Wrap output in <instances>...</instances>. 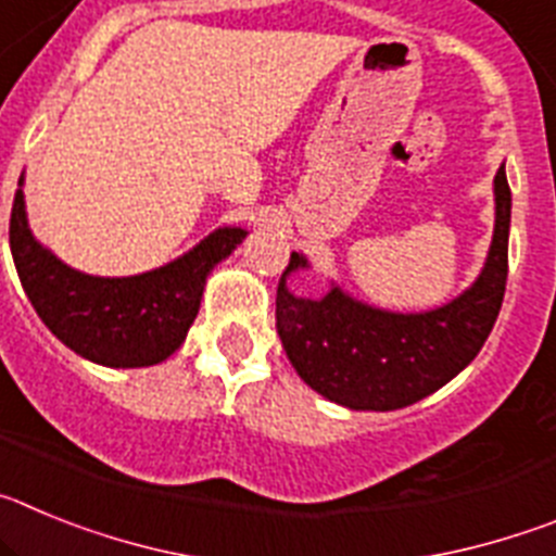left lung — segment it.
Wrapping results in <instances>:
<instances>
[{"instance_id":"8db88e82","label":"left lung","mask_w":556,"mask_h":556,"mask_svg":"<svg viewBox=\"0 0 556 556\" xmlns=\"http://www.w3.org/2000/svg\"><path fill=\"white\" fill-rule=\"evenodd\" d=\"M495 225L484 267L462 294L429 312H390L356 301L339 283L323 298L289 289V275L312 269L292 253L275 298V326L298 376L353 412H392L445 387L481 351L507 287L513 194L507 169L493 180Z\"/></svg>"}]
</instances>
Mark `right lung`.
Masks as SVG:
<instances>
[{"label":"right lung","mask_w":556,"mask_h":556,"mask_svg":"<svg viewBox=\"0 0 556 556\" xmlns=\"http://www.w3.org/2000/svg\"><path fill=\"white\" fill-rule=\"evenodd\" d=\"M244 236V228L223 225L164 267L105 278L68 267L33 236L24 208V175L10 214V253L43 326L77 356L122 370L161 365L184 345L211 269Z\"/></svg>","instance_id":"right-lung-1"}]
</instances>
